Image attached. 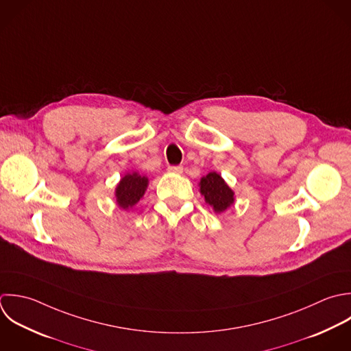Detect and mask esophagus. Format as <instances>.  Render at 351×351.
Here are the masks:
<instances>
[{
    "mask_svg": "<svg viewBox=\"0 0 351 351\" xmlns=\"http://www.w3.org/2000/svg\"><path fill=\"white\" fill-rule=\"evenodd\" d=\"M168 172H169V173H182V172H183V167H182V165L169 167V168H168Z\"/></svg>",
    "mask_w": 351,
    "mask_h": 351,
    "instance_id": "34e87169",
    "label": "esophagus"
}]
</instances>
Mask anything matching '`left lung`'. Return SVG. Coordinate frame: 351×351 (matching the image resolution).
Returning <instances> with one entry per match:
<instances>
[{
  "instance_id": "8db88e82",
  "label": "left lung",
  "mask_w": 351,
  "mask_h": 351,
  "mask_svg": "<svg viewBox=\"0 0 351 351\" xmlns=\"http://www.w3.org/2000/svg\"><path fill=\"white\" fill-rule=\"evenodd\" d=\"M198 186L199 193L205 198V202L213 208L215 213H223L235 204L234 190L216 171L202 176Z\"/></svg>"
}]
</instances>
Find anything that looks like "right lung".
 <instances>
[{
    "label": "right lung",
    "mask_w": 351,
    "mask_h": 351,
    "mask_svg": "<svg viewBox=\"0 0 351 351\" xmlns=\"http://www.w3.org/2000/svg\"><path fill=\"white\" fill-rule=\"evenodd\" d=\"M149 186V178L139 172H127L114 189L116 204L120 209H132L145 195Z\"/></svg>",
    "instance_id": "1"
}]
</instances>
